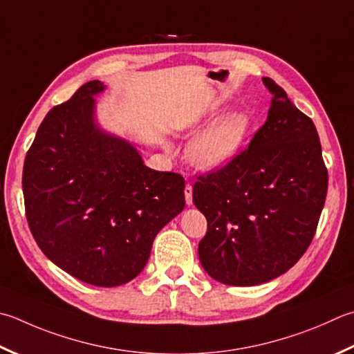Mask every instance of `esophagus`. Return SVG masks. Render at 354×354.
Here are the masks:
<instances>
[{
  "label": "esophagus",
  "instance_id": "34e87169",
  "mask_svg": "<svg viewBox=\"0 0 354 354\" xmlns=\"http://www.w3.org/2000/svg\"><path fill=\"white\" fill-rule=\"evenodd\" d=\"M184 193H185L187 205H192L193 204V187L190 184H187L185 189H184Z\"/></svg>",
  "mask_w": 354,
  "mask_h": 354
}]
</instances>
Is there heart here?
<instances>
[{
  "instance_id": "heart-1",
  "label": "heart",
  "mask_w": 354,
  "mask_h": 354,
  "mask_svg": "<svg viewBox=\"0 0 354 354\" xmlns=\"http://www.w3.org/2000/svg\"><path fill=\"white\" fill-rule=\"evenodd\" d=\"M248 126L250 118L244 112H232L219 118L190 142L192 162L207 170L224 167L238 155Z\"/></svg>"
}]
</instances>
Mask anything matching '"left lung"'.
Segmentation results:
<instances>
[{
    "instance_id": "left-lung-1",
    "label": "left lung",
    "mask_w": 354,
    "mask_h": 354,
    "mask_svg": "<svg viewBox=\"0 0 354 354\" xmlns=\"http://www.w3.org/2000/svg\"><path fill=\"white\" fill-rule=\"evenodd\" d=\"M262 81L272 93L266 124L248 149L193 187L207 219L201 266L227 286H259L292 268L315 236L328 189L313 121L273 80Z\"/></svg>"
}]
</instances>
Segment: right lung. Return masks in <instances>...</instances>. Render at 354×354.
<instances>
[{"mask_svg": "<svg viewBox=\"0 0 354 354\" xmlns=\"http://www.w3.org/2000/svg\"><path fill=\"white\" fill-rule=\"evenodd\" d=\"M101 81H88L41 122L26 155L30 232L73 278L118 287L142 272L161 228L185 205L181 175L151 170L129 141L95 122Z\"/></svg>", "mask_w": 354, "mask_h": 354, "instance_id": "right-lung-1", "label": "right lung"}]
</instances>
